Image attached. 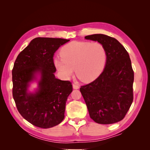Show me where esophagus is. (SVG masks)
Wrapping results in <instances>:
<instances>
[{
	"mask_svg": "<svg viewBox=\"0 0 150 150\" xmlns=\"http://www.w3.org/2000/svg\"><path fill=\"white\" fill-rule=\"evenodd\" d=\"M79 88H80V86L77 84H73V88L75 89V90H77V89H79Z\"/></svg>",
	"mask_w": 150,
	"mask_h": 150,
	"instance_id": "esophagus-1",
	"label": "esophagus"
}]
</instances>
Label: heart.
Masks as SVG:
<instances>
[{
    "label": "heart",
    "mask_w": 150,
    "mask_h": 150,
    "mask_svg": "<svg viewBox=\"0 0 150 150\" xmlns=\"http://www.w3.org/2000/svg\"><path fill=\"white\" fill-rule=\"evenodd\" d=\"M60 53L61 59H55L54 64L62 77L69 78L75 69L78 78L84 82L98 77L106 60L104 47L98 42L73 41L64 46Z\"/></svg>",
    "instance_id": "obj_1"
}]
</instances>
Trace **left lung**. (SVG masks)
Instances as JSON below:
<instances>
[{
	"instance_id": "8db88e82",
	"label": "left lung",
	"mask_w": 150,
	"mask_h": 150,
	"mask_svg": "<svg viewBox=\"0 0 150 150\" xmlns=\"http://www.w3.org/2000/svg\"><path fill=\"white\" fill-rule=\"evenodd\" d=\"M85 39L100 42L106 53L103 71L95 81L80 88L90 117L101 124L119 122L133 100L134 72L129 54L117 39L106 35H91Z\"/></svg>"
}]
</instances>
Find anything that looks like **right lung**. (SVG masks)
I'll use <instances>...</instances> for the list:
<instances>
[{
  "instance_id": "1",
  "label": "right lung",
  "mask_w": 150,
  "mask_h": 150,
  "mask_svg": "<svg viewBox=\"0 0 150 150\" xmlns=\"http://www.w3.org/2000/svg\"><path fill=\"white\" fill-rule=\"evenodd\" d=\"M69 41L59 38L37 37L18 54L12 69L13 97L24 119L41 128L58 125L64 118L66 103L73 91L71 82L55 78L53 55ZM41 75L35 93L27 92L30 81Z\"/></svg>"
}]
</instances>
